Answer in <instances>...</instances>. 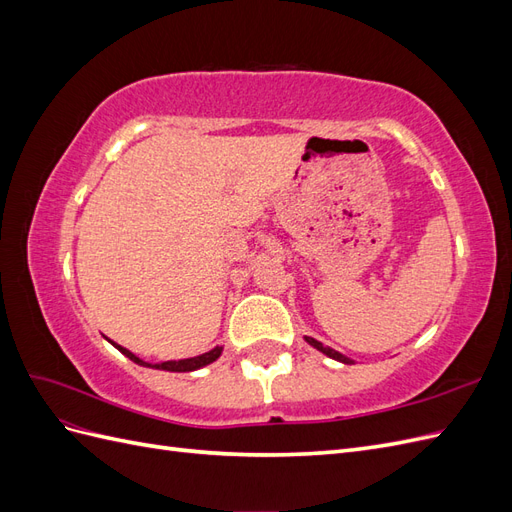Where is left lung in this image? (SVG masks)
<instances>
[{"label":"left lung","instance_id":"1","mask_svg":"<svg viewBox=\"0 0 512 512\" xmlns=\"http://www.w3.org/2000/svg\"><path fill=\"white\" fill-rule=\"evenodd\" d=\"M305 342H307L309 346H314L316 350H320L322 354H327L329 359H333V361H339V363H344V365H352V363H354L352 359H348L346 354L337 352V350H333V348H329V346H324L322 342H318V339H314V337H307V335H305Z\"/></svg>","mask_w":512,"mask_h":512}]
</instances>
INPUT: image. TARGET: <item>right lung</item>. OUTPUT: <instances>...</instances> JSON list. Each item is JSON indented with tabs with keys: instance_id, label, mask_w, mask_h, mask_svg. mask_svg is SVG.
<instances>
[{
	"instance_id": "add662e5",
	"label": "right lung",
	"mask_w": 512,
	"mask_h": 512,
	"mask_svg": "<svg viewBox=\"0 0 512 512\" xmlns=\"http://www.w3.org/2000/svg\"><path fill=\"white\" fill-rule=\"evenodd\" d=\"M108 339V337H106ZM108 342H111V339H108ZM121 354H126L130 361H134L136 365H143V367H151V369H164V371H196V369H200V367H207V365H211L213 361H218L220 359V354H222V350H224V346H215V348H211L209 352H205V354H198V356H190V359H179V361H164V363H147V361H143V359H138V356L134 354V352H130L128 348H123V346H119V344H115V342H111Z\"/></svg>"
}]
</instances>
